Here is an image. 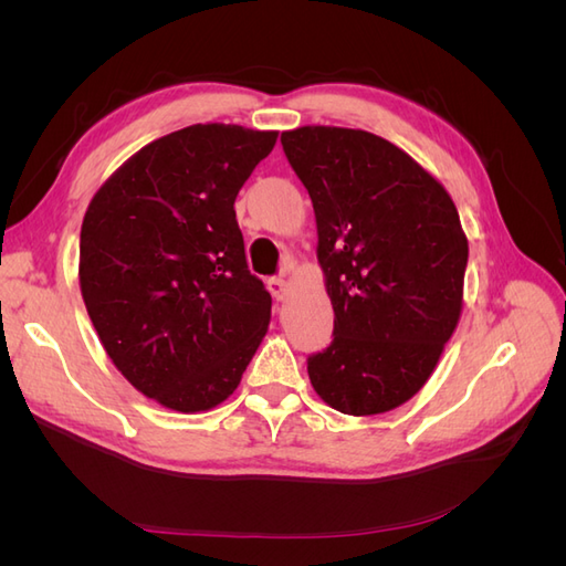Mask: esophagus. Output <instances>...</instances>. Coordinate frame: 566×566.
Masks as SVG:
<instances>
[{
    "instance_id": "obj_1",
    "label": "esophagus",
    "mask_w": 566,
    "mask_h": 566,
    "mask_svg": "<svg viewBox=\"0 0 566 566\" xmlns=\"http://www.w3.org/2000/svg\"><path fill=\"white\" fill-rule=\"evenodd\" d=\"M269 290H271V295L276 297L279 302H283V300L287 297V293H290L287 281H285V279H281V276H273V279H269Z\"/></svg>"
}]
</instances>
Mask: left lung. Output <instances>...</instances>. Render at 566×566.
Masks as SVG:
<instances>
[{
    "label": "left lung",
    "mask_w": 566,
    "mask_h": 566,
    "mask_svg": "<svg viewBox=\"0 0 566 566\" xmlns=\"http://www.w3.org/2000/svg\"><path fill=\"white\" fill-rule=\"evenodd\" d=\"M314 202L318 264L333 302L331 347L306 361L318 397L347 416L406 403L451 339L468 238L451 196L382 136L345 127L281 134Z\"/></svg>",
    "instance_id": "obj_1"
}]
</instances>
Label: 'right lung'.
Masks as SVG:
<instances>
[{
    "instance_id": "1",
    "label": "right lung",
    "mask_w": 566,
    "mask_h": 566,
    "mask_svg": "<svg viewBox=\"0 0 566 566\" xmlns=\"http://www.w3.org/2000/svg\"><path fill=\"white\" fill-rule=\"evenodd\" d=\"M276 136L219 123L167 134L84 214V306L115 368L165 408L229 399L266 335L271 295L248 269L233 202Z\"/></svg>"
}]
</instances>
